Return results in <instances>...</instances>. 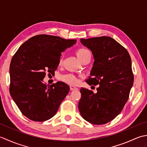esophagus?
Returning a JSON list of instances; mask_svg holds the SVG:
<instances>
[{
	"instance_id": "1",
	"label": "esophagus",
	"mask_w": 147,
	"mask_h": 147,
	"mask_svg": "<svg viewBox=\"0 0 147 147\" xmlns=\"http://www.w3.org/2000/svg\"><path fill=\"white\" fill-rule=\"evenodd\" d=\"M70 90H72V91H73V90H78V88H76V87H75V86H72V85H71V86H70Z\"/></svg>"
}]
</instances>
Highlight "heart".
Instances as JSON below:
<instances>
[{
    "label": "heart",
    "instance_id": "1",
    "mask_svg": "<svg viewBox=\"0 0 147 147\" xmlns=\"http://www.w3.org/2000/svg\"><path fill=\"white\" fill-rule=\"evenodd\" d=\"M76 54L77 55L78 58L80 59L81 62H82L84 59L86 58L87 56L90 55V52L88 50L86 49L81 48L78 49L76 51ZM62 62H63V59L61 57L59 60V64H62ZM60 80L62 82H64L66 83L69 84V85H76L78 83V80L75 76H74L73 74H64V75H62L60 76Z\"/></svg>",
    "mask_w": 147,
    "mask_h": 147
}]
</instances>
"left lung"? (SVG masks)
<instances>
[{
  "label": "left lung",
  "instance_id": "8db88e82",
  "mask_svg": "<svg viewBox=\"0 0 147 147\" xmlns=\"http://www.w3.org/2000/svg\"><path fill=\"white\" fill-rule=\"evenodd\" d=\"M92 51L94 62L89 85H99L97 92L82 88L78 108L84 119L101 125L121 113L129 98L134 82L131 59L127 50L109 36L81 39Z\"/></svg>",
  "mask_w": 147,
  "mask_h": 147
}]
</instances>
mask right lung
Wrapping results in <instances>:
<instances>
[{"mask_svg": "<svg viewBox=\"0 0 147 147\" xmlns=\"http://www.w3.org/2000/svg\"><path fill=\"white\" fill-rule=\"evenodd\" d=\"M76 42V40L38 35L28 40L15 53L9 68V92L24 116L42 122L57 112L69 86L61 82L47 85L43 80L46 73L54 74L61 53Z\"/></svg>", "mask_w": 147, "mask_h": 147, "instance_id": "right-lung-1", "label": "right lung"}]
</instances>
